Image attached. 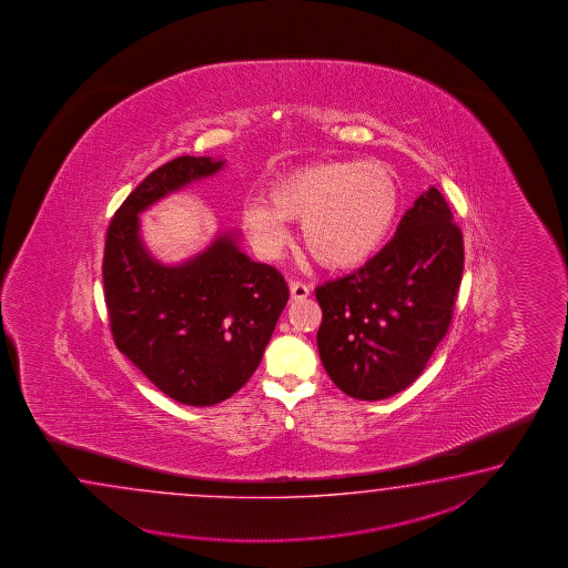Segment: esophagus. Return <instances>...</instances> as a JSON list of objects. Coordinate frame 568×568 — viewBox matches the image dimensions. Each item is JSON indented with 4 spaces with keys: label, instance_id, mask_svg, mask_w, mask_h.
Segmentation results:
<instances>
[{
    "label": "esophagus",
    "instance_id": "obj_1",
    "mask_svg": "<svg viewBox=\"0 0 568 568\" xmlns=\"http://www.w3.org/2000/svg\"><path fill=\"white\" fill-rule=\"evenodd\" d=\"M290 294H292V301H302L311 294V286L301 280H290Z\"/></svg>",
    "mask_w": 568,
    "mask_h": 568
}]
</instances>
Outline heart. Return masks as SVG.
<instances>
[{
  "label": "heart",
  "instance_id": "1",
  "mask_svg": "<svg viewBox=\"0 0 568 568\" xmlns=\"http://www.w3.org/2000/svg\"><path fill=\"white\" fill-rule=\"evenodd\" d=\"M398 209V181L386 164L325 160L272 182L267 203H245L242 223L262 254L280 257L290 242L286 221H301L302 240L316 262L349 267L382 245Z\"/></svg>",
  "mask_w": 568,
  "mask_h": 568
}]
</instances>
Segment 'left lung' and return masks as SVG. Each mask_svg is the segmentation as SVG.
I'll return each mask as SVG.
<instances>
[{"mask_svg": "<svg viewBox=\"0 0 568 568\" xmlns=\"http://www.w3.org/2000/svg\"><path fill=\"white\" fill-rule=\"evenodd\" d=\"M463 264V233L430 186L379 254L314 290L323 311L316 345L333 384L369 402L410 386L447 335Z\"/></svg>", "mask_w": 568, "mask_h": 568, "instance_id": "1", "label": "left lung"}]
</instances>
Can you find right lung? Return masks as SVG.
<instances>
[{
	"label": "right lung",
	"mask_w": 568,
	"mask_h": 568,
	"mask_svg": "<svg viewBox=\"0 0 568 568\" xmlns=\"http://www.w3.org/2000/svg\"><path fill=\"white\" fill-rule=\"evenodd\" d=\"M223 164L209 156L170 160L133 189L105 235L103 290L115 347L186 406H213L247 384L290 296L278 270L240 252L235 233L219 235L179 266L148 254L138 213Z\"/></svg>",
	"instance_id": "obj_1"
}]
</instances>
